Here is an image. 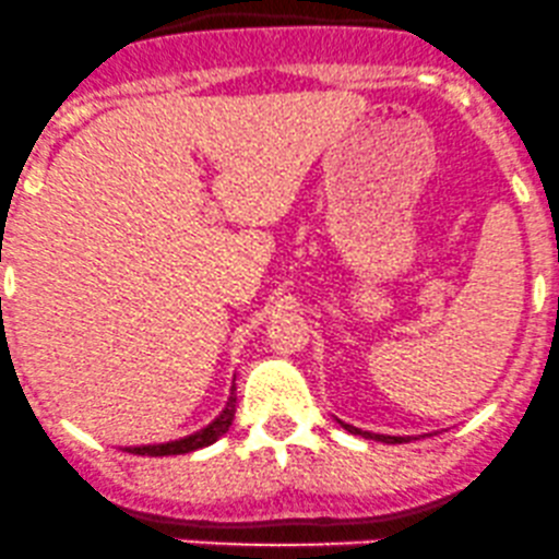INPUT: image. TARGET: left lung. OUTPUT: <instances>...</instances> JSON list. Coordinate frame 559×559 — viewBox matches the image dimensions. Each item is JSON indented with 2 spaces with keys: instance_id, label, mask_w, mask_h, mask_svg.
Instances as JSON below:
<instances>
[{
  "instance_id": "8db88e82",
  "label": "left lung",
  "mask_w": 559,
  "mask_h": 559,
  "mask_svg": "<svg viewBox=\"0 0 559 559\" xmlns=\"http://www.w3.org/2000/svg\"><path fill=\"white\" fill-rule=\"evenodd\" d=\"M341 426H344L346 431H352V435H359V437H368V440H378V442H386V445H400V442H411V437H392V435H373V431H362L357 429V426L352 424H344L338 421Z\"/></svg>"
}]
</instances>
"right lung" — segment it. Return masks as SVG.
Wrapping results in <instances>:
<instances>
[{
  "label": "right lung",
  "instance_id": "1",
  "mask_svg": "<svg viewBox=\"0 0 559 559\" xmlns=\"http://www.w3.org/2000/svg\"><path fill=\"white\" fill-rule=\"evenodd\" d=\"M234 413H237V386H231L229 402L226 407L221 411V416L215 421H210L205 429L194 431V435L181 437V440H173V442H162V445H141V448H128V453L135 455H183L191 453V450H200L213 445L218 437H224L229 431V426L234 421Z\"/></svg>",
  "mask_w": 559,
  "mask_h": 559
}]
</instances>
